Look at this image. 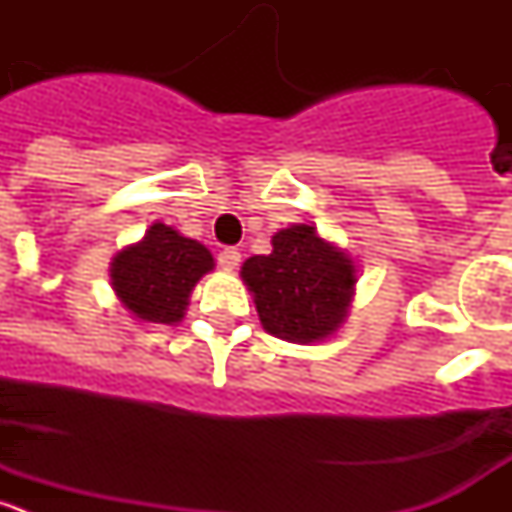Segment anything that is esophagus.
<instances>
[{
	"instance_id": "esophagus-1",
	"label": "esophagus",
	"mask_w": 512,
	"mask_h": 512,
	"mask_svg": "<svg viewBox=\"0 0 512 512\" xmlns=\"http://www.w3.org/2000/svg\"><path fill=\"white\" fill-rule=\"evenodd\" d=\"M217 264L228 271L235 269V266L241 264V251L238 248H223V251L217 253Z\"/></svg>"
}]
</instances>
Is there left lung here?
I'll use <instances>...</instances> for the list:
<instances>
[{
  "label": "left lung",
  "mask_w": 512,
  "mask_h": 512,
  "mask_svg": "<svg viewBox=\"0 0 512 512\" xmlns=\"http://www.w3.org/2000/svg\"><path fill=\"white\" fill-rule=\"evenodd\" d=\"M269 256H251L241 277L253 292L271 336L292 343L328 338L343 323L354 295V264L312 225H292L271 238Z\"/></svg>",
  "instance_id": "left-lung-1"
}]
</instances>
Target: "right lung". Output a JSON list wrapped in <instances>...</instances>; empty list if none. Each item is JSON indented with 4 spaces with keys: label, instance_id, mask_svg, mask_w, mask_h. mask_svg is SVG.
<instances>
[{
    "label": "right lung",
    "instance_id": "1",
    "mask_svg": "<svg viewBox=\"0 0 512 512\" xmlns=\"http://www.w3.org/2000/svg\"><path fill=\"white\" fill-rule=\"evenodd\" d=\"M207 271H212V256L202 243L156 223L143 241L117 253L110 277L135 318L171 325L184 318L189 292Z\"/></svg>",
    "mask_w": 512,
    "mask_h": 512
}]
</instances>
